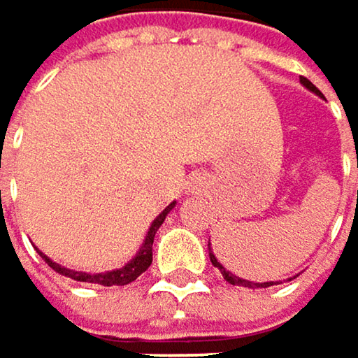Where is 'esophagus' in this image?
I'll use <instances>...</instances> for the list:
<instances>
[{
	"label": "esophagus",
	"mask_w": 358,
	"mask_h": 358,
	"mask_svg": "<svg viewBox=\"0 0 358 358\" xmlns=\"http://www.w3.org/2000/svg\"><path fill=\"white\" fill-rule=\"evenodd\" d=\"M201 187H203V180L199 176H193V178H189V182H187V189H189V193H199L201 191Z\"/></svg>",
	"instance_id": "34e87169"
}]
</instances>
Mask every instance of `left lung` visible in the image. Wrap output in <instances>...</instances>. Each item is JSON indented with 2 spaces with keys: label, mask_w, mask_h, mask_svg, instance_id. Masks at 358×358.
I'll use <instances>...</instances> for the list:
<instances>
[{
  "label": "left lung",
  "mask_w": 358,
  "mask_h": 358,
  "mask_svg": "<svg viewBox=\"0 0 358 358\" xmlns=\"http://www.w3.org/2000/svg\"><path fill=\"white\" fill-rule=\"evenodd\" d=\"M300 83L306 87V90H310L313 94H317V96H321V92L306 79V77H300ZM208 250H210V260H212V264L222 273V277L231 283V285H241V287H250V289H258V287H271V285H279V281H264V283H256V281H250V279H241V277H237V275H233L231 271H227L220 262H218V258L214 256V252H212V243H208ZM298 277V275H296ZM294 279V277H292ZM292 279H287V281H292Z\"/></svg>",
  "instance_id": "1"
}]
</instances>
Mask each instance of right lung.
<instances>
[{
	"mask_svg": "<svg viewBox=\"0 0 358 358\" xmlns=\"http://www.w3.org/2000/svg\"><path fill=\"white\" fill-rule=\"evenodd\" d=\"M176 208V201H171L152 222H150V227H148V233H146V237H144V241H142V245H140V250L136 252V256L125 264V266H121V268H115V271H106V273H83V271H71V268H64V266H60V264H56L54 260H50L43 252H39L37 248V254L45 260V264L50 266V268H54L58 275H62V277H69V279H73V281H81V283H98V285H104V287H110V285H127V283H131V281H136L148 266H150V262H152V241H155V233L159 231V227L163 224V220H165V216L171 212Z\"/></svg>",
	"mask_w": 358,
	"mask_h": 358,
	"instance_id": "obj_1",
	"label": "right lung"
}]
</instances>
